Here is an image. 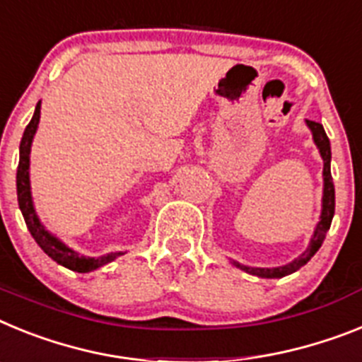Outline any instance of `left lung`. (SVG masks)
<instances>
[{
	"label": "left lung",
	"instance_id": "left-lung-1",
	"mask_svg": "<svg viewBox=\"0 0 362 362\" xmlns=\"http://www.w3.org/2000/svg\"><path fill=\"white\" fill-rule=\"evenodd\" d=\"M306 125L312 131L313 142H315L317 149L320 153V158H322V163H325V168H322V182H325V185H322V209H320L319 222H317L315 229H313V235L310 238V244H308L306 250L297 259L284 264V266H276V268H253V266H246V264H240L237 260H231L237 268L250 273V275H257L260 279H282V276L290 275V273H295L297 269L303 268L304 264H308V260L312 259L317 251H319V247L325 242L329 226H332L333 213H335V187H333L332 169H329V163H332V147H329V140L326 136L322 124L306 120Z\"/></svg>",
	"mask_w": 362,
	"mask_h": 362
}]
</instances>
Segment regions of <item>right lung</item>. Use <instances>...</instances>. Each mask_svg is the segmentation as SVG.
Instances as JSON below:
<instances>
[{"instance_id":"1","label":"right lung","mask_w":362,"mask_h":362,"mask_svg":"<svg viewBox=\"0 0 362 362\" xmlns=\"http://www.w3.org/2000/svg\"><path fill=\"white\" fill-rule=\"evenodd\" d=\"M40 109H42V102H37L36 111H34L33 120L25 127L23 138L20 144V163H18V173H16V189H18V204H20L21 215L25 218V224L29 228L30 235L34 240L37 242V246L45 251L50 259L58 262L64 268L72 269L78 273H89L94 269L102 268L105 264L112 262L120 255H124V251H115V253H107L102 257H87L81 255L67 244L59 240L56 235L47 231L45 226L42 224V220L37 216L36 207L33 202V191H30V147H33L34 134L37 131V124H40Z\"/></svg>"}]
</instances>
